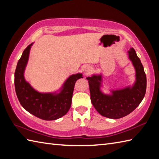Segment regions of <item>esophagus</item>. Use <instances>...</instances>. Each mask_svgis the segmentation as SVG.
<instances>
[{"instance_id":"34e87169","label":"esophagus","mask_w":159,"mask_h":159,"mask_svg":"<svg viewBox=\"0 0 159 159\" xmlns=\"http://www.w3.org/2000/svg\"><path fill=\"white\" fill-rule=\"evenodd\" d=\"M83 72L85 73V75H87V74H89L91 72H92V67L88 66H85L83 69Z\"/></svg>"}]
</instances>
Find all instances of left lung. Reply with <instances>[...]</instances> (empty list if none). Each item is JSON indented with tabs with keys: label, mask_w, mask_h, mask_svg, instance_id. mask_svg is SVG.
Masks as SVG:
<instances>
[{
	"label": "left lung",
	"mask_w": 159,
	"mask_h": 159,
	"mask_svg": "<svg viewBox=\"0 0 159 159\" xmlns=\"http://www.w3.org/2000/svg\"><path fill=\"white\" fill-rule=\"evenodd\" d=\"M128 55L136 71V81L132 87L112 91L111 95H106L100 91L102 76L93 75L87 78L91 101L101 116L120 119L133 112L143 99L147 84L143 66L133 48L128 50Z\"/></svg>",
	"instance_id": "1"
}]
</instances>
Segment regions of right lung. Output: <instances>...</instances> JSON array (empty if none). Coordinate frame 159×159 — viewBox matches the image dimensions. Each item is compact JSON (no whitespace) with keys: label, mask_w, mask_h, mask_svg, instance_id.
<instances>
[{"label":"right lung","mask_w":159,"mask_h":159,"mask_svg":"<svg viewBox=\"0 0 159 159\" xmlns=\"http://www.w3.org/2000/svg\"><path fill=\"white\" fill-rule=\"evenodd\" d=\"M33 43L23 51L15 71L14 84L17 97L22 107L33 116L43 120H55L65 116L72 104L75 83L83 78L82 74H73L64 83L59 93H42L37 92L24 78V72L28 61Z\"/></svg>","instance_id":"add662e5"}]
</instances>
